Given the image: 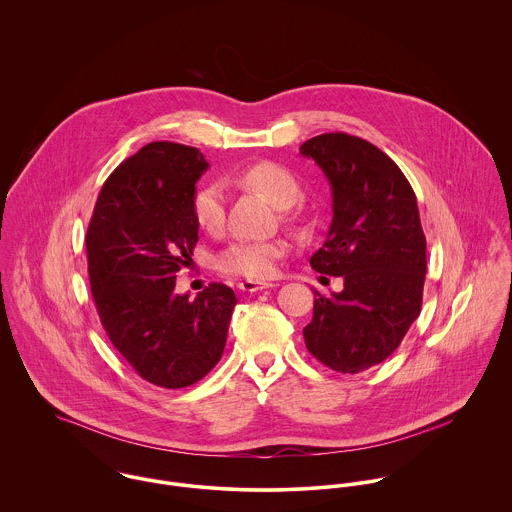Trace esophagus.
I'll list each match as a JSON object with an SVG mask.
<instances>
[{
    "label": "esophagus",
    "mask_w": 512,
    "mask_h": 512,
    "mask_svg": "<svg viewBox=\"0 0 512 512\" xmlns=\"http://www.w3.org/2000/svg\"><path fill=\"white\" fill-rule=\"evenodd\" d=\"M278 284H272V282H258V280H244L238 284V288L242 292L256 293L262 292V290H270V288H276Z\"/></svg>",
    "instance_id": "obj_1"
}]
</instances>
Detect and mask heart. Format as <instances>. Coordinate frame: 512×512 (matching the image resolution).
<instances>
[{
  "label": "heart",
  "mask_w": 512,
  "mask_h": 512,
  "mask_svg": "<svg viewBox=\"0 0 512 512\" xmlns=\"http://www.w3.org/2000/svg\"><path fill=\"white\" fill-rule=\"evenodd\" d=\"M232 181L262 193L280 209L292 207L301 195L299 181L295 179L292 171L274 161L252 163L236 173ZM191 209L193 217L203 230L217 232L222 228L226 217L224 187L215 181L201 185L193 195ZM286 248L288 246L284 240H238L220 252L215 264L220 272L230 276L264 280L276 272L278 260L286 252Z\"/></svg>",
  "instance_id": "1"
}]
</instances>
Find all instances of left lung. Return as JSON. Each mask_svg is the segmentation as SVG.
I'll return each instance as SVG.
<instances>
[{"label":"left lung","instance_id":"1","mask_svg":"<svg viewBox=\"0 0 512 512\" xmlns=\"http://www.w3.org/2000/svg\"><path fill=\"white\" fill-rule=\"evenodd\" d=\"M299 153L319 165L333 195L327 238L309 264L343 278V292H315L305 347L319 363L357 374L388 359L420 315L426 236L416 195L400 167L361 138L323 134Z\"/></svg>","mask_w":512,"mask_h":512}]
</instances>
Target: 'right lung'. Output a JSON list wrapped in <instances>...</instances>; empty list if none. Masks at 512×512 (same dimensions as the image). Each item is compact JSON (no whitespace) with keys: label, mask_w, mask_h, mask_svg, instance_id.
Returning <instances> with one entry per match:
<instances>
[{"label":"right lung","mask_w":512,"mask_h":512,"mask_svg":"<svg viewBox=\"0 0 512 512\" xmlns=\"http://www.w3.org/2000/svg\"><path fill=\"white\" fill-rule=\"evenodd\" d=\"M209 169L197 147L153 142L102 185L86 232L90 290L108 339L155 386L185 388L222 357L236 295L195 299L175 278L199 240L191 201Z\"/></svg>","instance_id":"1"}]
</instances>
